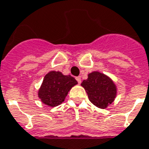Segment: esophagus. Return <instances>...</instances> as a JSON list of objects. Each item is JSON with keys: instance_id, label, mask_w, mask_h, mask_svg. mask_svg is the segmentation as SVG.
I'll return each mask as SVG.
<instances>
[{"instance_id": "1", "label": "esophagus", "mask_w": 149, "mask_h": 149, "mask_svg": "<svg viewBox=\"0 0 149 149\" xmlns=\"http://www.w3.org/2000/svg\"><path fill=\"white\" fill-rule=\"evenodd\" d=\"M76 80L79 84H80V83H81V82H82V80H81V78H80V77H77Z\"/></svg>"}]
</instances>
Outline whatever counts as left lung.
I'll use <instances>...</instances> for the list:
<instances>
[{
    "label": "left lung",
    "mask_w": 149,
    "mask_h": 149,
    "mask_svg": "<svg viewBox=\"0 0 149 149\" xmlns=\"http://www.w3.org/2000/svg\"><path fill=\"white\" fill-rule=\"evenodd\" d=\"M82 86L86 91L90 101L100 108H106L116 96V86L111 79L102 73L94 71L83 80Z\"/></svg>",
    "instance_id": "1"
}]
</instances>
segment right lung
Segmentation results:
<instances>
[{
	"label": "right lung",
	"instance_id": "1",
	"mask_svg": "<svg viewBox=\"0 0 149 149\" xmlns=\"http://www.w3.org/2000/svg\"><path fill=\"white\" fill-rule=\"evenodd\" d=\"M77 83L75 79L70 75H63L59 71H50L43 79L38 97L48 106H58L65 100L70 90Z\"/></svg>",
	"mask_w": 149,
	"mask_h": 149
}]
</instances>
